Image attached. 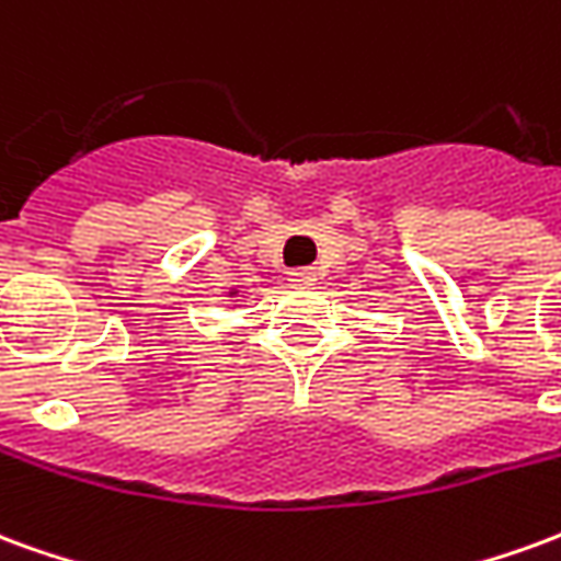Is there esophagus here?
Segmentation results:
<instances>
[{"mask_svg":"<svg viewBox=\"0 0 561 561\" xmlns=\"http://www.w3.org/2000/svg\"><path fill=\"white\" fill-rule=\"evenodd\" d=\"M288 276H291L294 285H312V282H316V270H312V267H297V270H291Z\"/></svg>","mask_w":561,"mask_h":561,"instance_id":"1","label":"esophagus"}]
</instances>
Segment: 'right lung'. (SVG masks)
<instances>
[{"instance_id":"right-lung-1","label":"right lung","mask_w":561,"mask_h":561,"mask_svg":"<svg viewBox=\"0 0 561 561\" xmlns=\"http://www.w3.org/2000/svg\"><path fill=\"white\" fill-rule=\"evenodd\" d=\"M228 297H237V291H228Z\"/></svg>"}]
</instances>
